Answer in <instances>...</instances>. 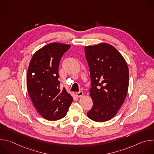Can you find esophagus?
<instances>
[{"label":"esophagus","mask_w":154,"mask_h":154,"mask_svg":"<svg viewBox=\"0 0 154 154\" xmlns=\"http://www.w3.org/2000/svg\"><path fill=\"white\" fill-rule=\"evenodd\" d=\"M75 95L78 97H80L83 95V91H79V92H77L75 93Z\"/></svg>","instance_id":"34e87169"}]
</instances>
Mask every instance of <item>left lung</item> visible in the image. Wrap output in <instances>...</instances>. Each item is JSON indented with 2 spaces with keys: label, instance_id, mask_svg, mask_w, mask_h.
<instances>
[{
  "label": "left lung",
  "instance_id": "1",
  "mask_svg": "<svg viewBox=\"0 0 154 154\" xmlns=\"http://www.w3.org/2000/svg\"><path fill=\"white\" fill-rule=\"evenodd\" d=\"M89 66L93 105L87 116L102 122L112 119L123 104L128 88L129 71L127 62L113 46L100 43L85 46Z\"/></svg>",
  "mask_w": 154,
  "mask_h": 154
}]
</instances>
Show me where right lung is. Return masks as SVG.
Returning a JSON list of instances; mask_svg holds the SVG:
<instances>
[{"mask_svg": "<svg viewBox=\"0 0 154 154\" xmlns=\"http://www.w3.org/2000/svg\"><path fill=\"white\" fill-rule=\"evenodd\" d=\"M71 47L52 42L38 50L27 70V88L30 99L39 115L48 121H57L66 115L73 101L58 80L60 59Z\"/></svg>", "mask_w": 154, "mask_h": 154, "instance_id": "add662e5", "label": "right lung"}]
</instances>
